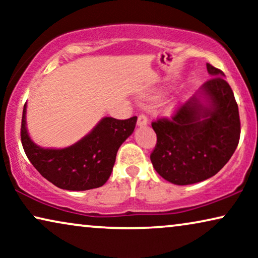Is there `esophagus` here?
Here are the masks:
<instances>
[{"mask_svg": "<svg viewBox=\"0 0 258 258\" xmlns=\"http://www.w3.org/2000/svg\"><path fill=\"white\" fill-rule=\"evenodd\" d=\"M148 124V117L144 114H141L137 118V125L139 126H144Z\"/></svg>", "mask_w": 258, "mask_h": 258, "instance_id": "obj_1", "label": "esophagus"}]
</instances>
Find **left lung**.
I'll return each mask as SVG.
<instances>
[{"mask_svg":"<svg viewBox=\"0 0 258 258\" xmlns=\"http://www.w3.org/2000/svg\"><path fill=\"white\" fill-rule=\"evenodd\" d=\"M208 80L171 118L151 123L157 143L150 155L158 175L177 185L202 182L230 160L241 135L238 105L222 70L207 63Z\"/></svg>","mask_w":258,"mask_h":258,"instance_id":"left-lung-1","label":"left lung"}]
</instances>
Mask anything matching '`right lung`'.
<instances>
[{
  "mask_svg": "<svg viewBox=\"0 0 258 258\" xmlns=\"http://www.w3.org/2000/svg\"><path fill=\"white\" fill-rule=\"evenodd\" d=\"M23 107L21 141L31 164L52 184L64 190L83 191L102 186L110 177L116 154L135 129L137 117H103L91 132L73 146L45 149L29 137Z\"/></svg>",
  "mask_w": 258,
  "mask_h": 258,
  "instance_id": "1",
  "label": "right lung"
}]
</instances>
